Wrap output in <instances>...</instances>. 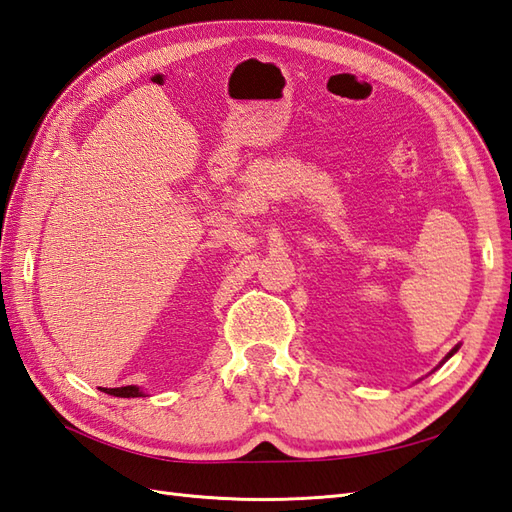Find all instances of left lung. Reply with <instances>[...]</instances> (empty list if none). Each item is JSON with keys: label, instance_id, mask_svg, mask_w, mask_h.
Wrapping results in <instances>:
<instances>
[{"label": "left lung", "instance_id": "8db88e82", "mask_svg": "<svg viewBox=\"0 0 512 512\" xmlns=\"http://www.w3.org/2000/svg\"><path fill=\"white\" fill-rule=\"evenodd\" d=\"M456 352H458V345H456V347H452V352H450V354H447V356L443 358V363H445V360H447V358H452V356H454ZM443 363H441V365H443ZM441 365H439V367H441Z\"/></svg>", "mask_w": 512, "mask_h": 512}]
</instances>
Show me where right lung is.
<instances>
[{
	"mask_svg": "<svg viewBox=\"0 0 512 512\" xmlns=\"http://www.w3.org/2000/svg\"><path fill=\"white\" fill-rule=\"evenodd\" d=\"M99 391H104V393H108V395H115V397H143V395H145L136 384L119 386V389H102V386H99Z\"/></svg>",
	"mask_w": 512,
	"mask_h": 512,
	"instance_id": "right-lung-1",
	"label": "right lung"
}]
</instances>
